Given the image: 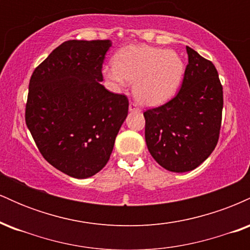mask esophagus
Segmentation results:
<instances>
[{
	"label": "esophagus",
	"instance_id": "esophagus-1",
	"mask_svg": "<svg viewBox=\"0 0 250 250\" xmlns=\"http://www.w3.org/2000/svg\"><path fill=\"white\" fill-rule=\"evenodd\" d=\"M129 111H130V113H140V108L137 107L136 104H135V103H130V104H129Z\"/></svg>",
	"mask_w": 250,
	"mask_h": 250
}]
</instances>
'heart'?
<instances>
[{"label":"heart","mask_w":250,"mask_h":250,"mask_svg":"<svg viewBox=\"0 0 250 250\" xmlns=\"http://www.w3.org/2000/svg\"><path fill=\"white\" fill-rule=\"evenodd\" d=\"M185 74V63L177 53L162 48L137 45L123 48L113 59V68H105L103 76L113 87L134 83L137 102L156 107L173 97Z\"/></svg>","instance_id":"1"}]
</instances>
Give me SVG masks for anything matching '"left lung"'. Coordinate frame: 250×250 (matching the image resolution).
<instances>
[{
	"instance_id": "8db88e82",
	"label": "left lung",
	"mask_w": 250,
	"mask_h": 250,
	"mask_svg": "<svg viewBox=\"0 0 250 250\" xmlns=\"http://www.w3.org/2000/svg\"><path fill=\"white\" fill-rule=\"evenodd\" d=\"M188 64L173 100L145 111L146 143L154 160L173 173L190 171L219 141L223 91L216 68L187 47Z\"/></svg>"
}]
</instances>
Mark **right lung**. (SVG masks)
<instances>
[{
  "mask_svg": "<svg viewBox=\"0 0 250 250\" xmlns=\"http://www.w3.org/2000/svg\"><path fill=\"white\" fill-rule=\"evenodd\" d=\"M110 40L60 44L34 70L25 123L40 153L53 167L88 179L107 165L128 99L108 91L102 64Z\"/></svg>",
  "mask_w": 250,
  "mask_h": 250,
  "instance_id": "right-lung-1",
  "label": "right lung"
}]
</instances>
